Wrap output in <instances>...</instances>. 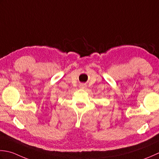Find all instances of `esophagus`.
Masks as SVG:
<instances>
[{
  "instance_id": "1",
  "label": "esophagus",
  "mask_w": 159,
  "mask_h": 159,
  "mask_svg": "<svg viewBox=\"0 0 159 159\" xmlns=\"http://www.w3.org/2000/svg\"><path fill=\"white\" fill-rule=\"evenodd\" d=\"M81 88H82V89H84V88H85V86H84V85H82V87H81Z\"/></svg>"
}]
</instances>
